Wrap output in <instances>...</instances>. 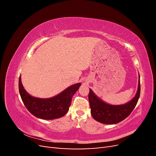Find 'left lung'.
<instances>
[{"label": "left lung", "mask_w": 156, "mask_h": 156, "mask_svg": "<svg viewBox=\"0 0 156 156\" xmlns=\"http://www.w3.org/2000/svg\"><path fill=\"white\" fill-rule=\"evenodd\" d=\"M137 91L134 98L125 104L111 105L98 98L90 88L88 100L90 112L94 120L105 124H116L124 120L133 111L140 96V85L139 75Z\"/></svg>", "instance_id": "1"}]
</instances>
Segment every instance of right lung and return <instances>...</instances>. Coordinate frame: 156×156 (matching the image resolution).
<instances>
[{
  "label": "right lung",
  "mask_w": 156,
  "mask_h": 156,
  "mask_svg": "<svg viewBox=\"0 0 156 156\" xmlns=\"http://www.w3.org/2000/svg\"><path fill=\"white\" fill-rule=\"evenodd\" d=\"M81 83L71 85L62 92L49 98H39L30 96L23 87L21 76L19 79V90L25 106L32 115L44 120H53L62 117L68 112L73 96Z\"/></svg>",
  "instance_id": "obj_1"
}]
</instances>
